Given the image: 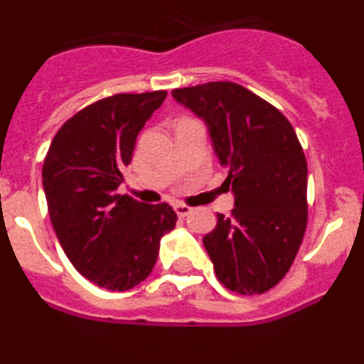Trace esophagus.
Instances as JSON below:
<instances>
[{
  "instance_id": "1",
  "label": "esophagus",
  "mask_w": 364,
  "mask_h": 364,
  "mask_svg": "<svg viewBox=\"0 0 364 364\" xmlns=\"http://www.w3.org/2000/svg\"><path fill=\"white\" fill-rule=\"evenodd\" d=\"M191 211H193L191 205H188V204H175V213L178 215L180 218L188 217V215L191 213Z\"/></svg>"
}]
</instances>
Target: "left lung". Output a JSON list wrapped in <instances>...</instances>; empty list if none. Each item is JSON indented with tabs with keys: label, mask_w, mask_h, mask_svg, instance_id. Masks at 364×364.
<instances>
[{
	"label": "left lung",
	"mask_w": 364,
	"mask_h": 364,
	"mask_svg": "<svg viewBox=\"0 0 364 364\" xmlns=\"http://www.w3.org/2000/svg\"><path fill=\"white\" fill-rule=\"evenodd\" d=\"M208 124L224 184L235 195L230 217L204 237L218 281L240 295L264 294L294 264L308 222V166L288 118L233 82L171 91Z\"/></svg>",
	"instance_id": "8db88e82"
}]
</instances>
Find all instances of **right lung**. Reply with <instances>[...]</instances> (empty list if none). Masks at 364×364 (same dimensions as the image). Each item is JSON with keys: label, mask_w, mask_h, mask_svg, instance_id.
<instances>
[{"label": "right lung", "mask_w": 364, "mask_h": 364, "mask_svg": "<svg viewBox=\"0 0 364 364\" xmlns=\"http://www.w3.org/2000/svg\"><path fill=\"white\" fill-rule=\"evenodd\" d=\"M166 91L112 95L87 105L58 129L43 160V189L63 252L100 288L125 291L149 277L160 239L175 228L166 202L118 193L138 133Z\"/></svg>", "instance_id": "obj_1"}]
</instances>
